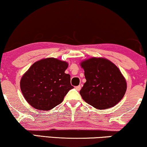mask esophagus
I'll return each mask as SVG.
<instances>
[{
	"label": "esophagus",
	"mask_w": 147,
	"mask_h": 147,
	"mask_svg": "<svg viewBox=\"0 0 147 147\" xmlns=\"http://www.w3.org/2000/svg\"><path fill=\"white\" fill-rule=\"evenodd\" d=\"M76 90H77V91H80V90H81V86H76Z\"/></svg>",
	"instance_id": "1"
}]
</instances>
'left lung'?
<instances>
[{
    "mask_svg": "<svg viewBox=\"0 0 147 147\" xmlns=\"http://www.w3.org/2000/svg\"><path fill=\"white\" fill-rule=\"evenodd\" d=\"M80 65L86 82L80 94L86 102L104 110L113 107L124 97L126 81L112 61L103 57H92L82 61Z\"/></svg>",
    "mask_w": 147,
    "mask_h": 147,
    "instance_id": "8db88e82",
    "label": "left lung"
}]
</instances>
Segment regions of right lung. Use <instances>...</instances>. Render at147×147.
<instances>
[{"label":"right lung","instance_id":"right-lung-1","mask_svg":"<svg viewBox=\"0 0 147 147\" xmlns=\"http://www.w3.org/2000/svg\"><path fill=\"white\" fill-rule=\"evenodd\" d=\"M67 67V62L53 57L34 63L20 82L26 101L39 110H51L61 104L74 88L70 84V75L65 73Z\"/></svg>","mask_w":147,"mask_h":147}]
</instances>
